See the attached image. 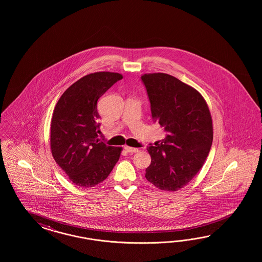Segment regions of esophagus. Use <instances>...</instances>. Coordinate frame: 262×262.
<instances>
[{
  "instance_id": "obj_1",
  "label": "esophagus",
  "mask_w": 262,
  "mask_h": 262,
  "mask_svg": "<svg viewBox=\"0 0 262 262\" xmlns=\"http://www.w3.org/2000/svg\"><path fill=\"white\" fill-rule=\"evenodd\" d=\"M124 149L127 151V152H132V154H134V152H138L139 150L137 149V148H132V147H129V146H125L124 147Z\"/></svg>"
}]
</instances>
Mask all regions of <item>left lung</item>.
<instances>
[{
  "label": "left lung",
  "instance_id": "obj_1",
  "mask_svg": "<svg viewBox=\"0 0 262 262\" xmlns=\"http://www.w3.org/2000/svg\"><path fill=\"white\" fill-rule=\"evenodd\" d=\"M152 119L166 137L149 146L148 182L160 190L185 186L203 167L213 140L212 119L206 100L195 88L164 73L141 76Z\"/></svg>",
  "mask_w": 262,
  "mask_h": 262
}]
</instances>
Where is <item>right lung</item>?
<instances>
[{
	"label": "right lung",
	"mask_w": 262,
	"mask_h": 262,
	"mask_svg": "<svg viewBox=\"0 0 262 262\" xmlns=\"http://www.w3.org/2000/svg\"><path fill=\"white\" fill-rule=\"evenodd\" d=\"M123 76L96 72L82 77L65 90L51 121L53 158L72 183L93 187L104 181L119 160L122 147H111L98 138L100 114L97 102Z\"/></svg>",
	"instance_id": "1"
}]
</instances>
